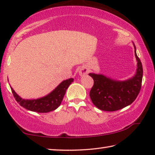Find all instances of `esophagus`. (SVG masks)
Here are the masks:
<instances>
[{"instance_id": "34e87169", "label": "esophagus", "mask_w": 155, "mask_h": 155, "mask_svg": "<svg viewBox=\"0 0 155 155\" xmlns=\"http://www.w3.org/2000/svg\"><path fill=\"white\" fill-rule=\"evenodd\" d=\"M88 73H89V71H88V69L86 67H82L79 71V74L80 75H87Z\"/></svg>"}]
</instances>
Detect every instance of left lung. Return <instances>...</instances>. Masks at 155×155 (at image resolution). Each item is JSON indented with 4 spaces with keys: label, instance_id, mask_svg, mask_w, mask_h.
Segmentation results:
<instances>
[{
    "label": "left lung",
    "instance_id": "8db88e82",
    "mask_svg": "<svg viewBox=\"0 0 155 155\" xmlns=\"http://www.w3.org/2000/svg\"><path fill=\"white\" fill-rule=\"evenodd\" d=\"M134 53L137 60V73L129 80L118 81L101 74L89 73L94 81L89 96L96 107L107 111H117L130 105L137 98L141 88L143 67L135 46Z\"/></svg>",
    "mask_w": 155,
    "mask_h": 155
}]
</instances>
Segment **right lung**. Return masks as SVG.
<instances>
[{
  "label": "right lung",
  "instance_id": "right-lung-1",
  "mask_svg": "<svg viewBox=\"0 0 155 155\" xmlns=\"http://www.w3.org/2000/svg\"><path fill=\"white\" fill-rule=\"evenodd\" d=\"M73 78L64 80L53 91L47 96L34 100L23 99L16 94L11 87L14 98L21 107L28 110L38 113H47L56 109L61 104L66 91L69 85L73 82Z\"/></svg>",
  "mask_w": 155,
  "mask_h": 155
}]
</instances>
